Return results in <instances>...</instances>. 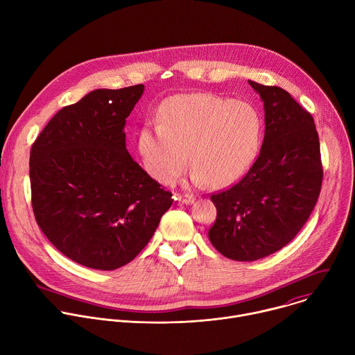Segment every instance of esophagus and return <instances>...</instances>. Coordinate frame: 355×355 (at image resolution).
Returning a JSON list of instances; mask_svg holds the SVG:
<instances>
[{
  "label": "esophagus",
  "instance_id": "obj_1",
  "mask_svg": "<svg viewBox=\"0 0 355 355\" xmlns=\"http://www.w3.org/2000/svg\"><path fill=\"white\" fill-rule=\"evenodd\" d=\"M175 199L180 202V204H185V205H189L195 200L191 193H177Z\"/></svg>",
  "mask_w": 355,
  "mask_h": 355
}]
</instances>
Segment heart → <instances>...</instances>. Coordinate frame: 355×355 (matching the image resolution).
<instances>
[{"label": "heart", "instance_id": "1", "mask_svg": "<svg viewBox=\"0 0 355 355\" xmlns=\"http://www.w3.org/2000/svg\"><path fill=\"white\" fill-rule=\"evenodd\" d=\"M261 116L251 104L212 94H185L163 107L160 123L146 125L139 150L146 171L160 184L174 182L189 163L192 181L219 188L254 163Z\"/></svg>", "mask_w": 355, "mask_h": 355}]
</instances>
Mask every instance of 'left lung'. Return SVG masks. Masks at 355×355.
<instances>
[{"instance_id":"left-lung-1","label":"left lung","mask_w":355,"mask_h":355,"mask_svg":"<svg viewBox=\"0 0 355 355\" xmlns=\"http://www.w3.org/2000/svg\"><path fill=\"white\" fill-rule=\"evenodd\" d=\"M264 103L260 155L229 189L211 196L216 220L209 240L225 257L254 261L285 247L309 219L323 180L312 115L285 89L248 81Z\"/></svg>"}]
</instances>
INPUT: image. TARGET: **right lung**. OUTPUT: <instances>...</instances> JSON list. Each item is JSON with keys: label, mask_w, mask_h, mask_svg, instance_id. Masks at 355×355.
Returning <instances> with one entry per match:
<instances>
[{"label": "right lung", "mask_w": 355, "mask_h": 355, "mask_svg": "<svg viewBox=\"0 0 355 355\" xmlns=\"http://www.w3.org/2000/svg\"><path fill=\"white\" fill-rule=\"evenodd\" d=\"M143 91V84L91 91L50 119L31 148L36 223L88 268L130 263L173 205V193L126 150L123 128Z\"/></svg>", "instance_id": "obj_1"}]
</instances>
